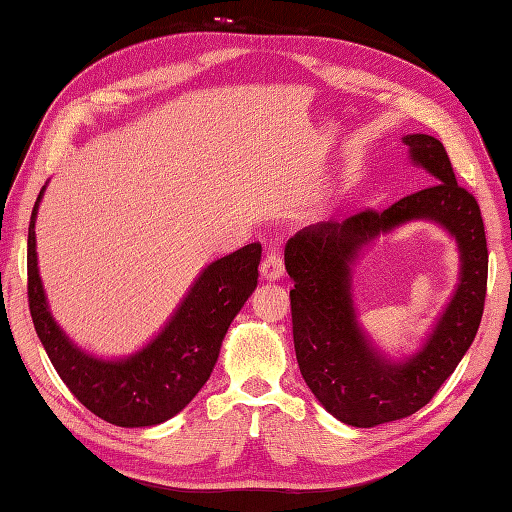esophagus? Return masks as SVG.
<instances>
[{
    "mask_svg": "<svg viewBox=\"0 0 512 512\" xmlns=\"http://www.w3.org/2000/svg\"><path fill=\"white\" fill-rule=\"evenodd\" d=\"M260 271L267 280L282 278V275H284V258H282L280 250H275V247H273V250L267 252L265 260H262V265H260Z\"/></svg>",
    "mask_w": 512,
    "mask_h": 512,
    "instance_id": "34e87169",
    "label": "esophagus"
}]
</instances>
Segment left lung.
Masks as SVG:
<instances>
[{
    "label": "left lung",
    "instance_id": "8db88e82",
    "mask_svg": "<svg viewBox=\"0 0 512 512\" xmlns=\"http://www.w3.org/2000/svg\"><path fill=\"white\" fill-rule=\"evenodd\" d=\"M411 159L435 183L385 211L366 209L342 222L303 228L286 243L295 353L303 379L321 405L344 424L368 428L407 418L431 400L459 366L485 310L489 252L480 206L457 183L444 144L416 133L403 140ZM411 218H435L460 241L462 282L425 349L405 365L371 351L354 323L348 262L379 231Z\"/></svg>",
    "mask_w": 512,
    "mask_h": 512
}]
</instances>
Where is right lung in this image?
Returning a JSON list of instances; mask_svg holds the SVG:
<instances>
[{
  "label": "right lung",
  "instance_id": "1",
  "mask_svg": "<svg viewBox=\"0 0 512 512\" xmlns=\"http://www.w3.org/2000/svg\"><path fill=\"white\" fill-rule=\"evenodd\" d=\"M27 232V301L36 334L60 379L94 416L116 426H153L176 416L209 381L234 316L258 282L260 243L206 267L172 321L146 349L122 362H103L75 349L47 308L36 267L34 219Z\"/></svg>",
  "mask_w": 512,
  "mask_h": 512
}]
</instances>
